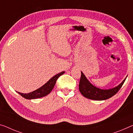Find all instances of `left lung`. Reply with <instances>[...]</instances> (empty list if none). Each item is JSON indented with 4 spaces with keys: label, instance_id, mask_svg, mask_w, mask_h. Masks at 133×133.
I'll return each mask as SVG.
<instances>
[{
    "label": "left lung",
    "instance_id": "1",
    "mask_svg": "<svg viewBox=\"0 0 133 133\" xmlns=\"http://www.w3.org/2000/svg\"><path fill=\"white\" fill-rule=\"evenodd\" d=\"M81 72V78L79 83V91L84 97L95 101H103L109 99L116 95L122 86L126 79L125 78L119 85L115 88L109 90H102L91 84L84 74L82 72Z\"/></svg>",
    "mask_w": 133,
    "mask_h": 133
}]
</instances>
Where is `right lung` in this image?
<instances>
[{
	"label": "right lung",
	"mask_w": 133,
	"mask_h": 133,
	"mask_svg": "<svg viewBox=\"0 0 133 133\" xmlns=\"http://www.w3.org/2000/svg\"><path fill=\"white\" fill-rule=\"evenodd\" d=\"M64 71H62L58 74L55 75L54 77H53L52 78H50L45 84H44L43 86L40 87L39 89H37L36 90L32 91L29 93H22L20 92H18L20 95L26 99H34L40 98L44 96H46L49 94L52 89H54L55 84L56 83V80L61 75H62L63 74H64Z\"/></svg>",
	"instance_id": "1"
}]
</instances>
